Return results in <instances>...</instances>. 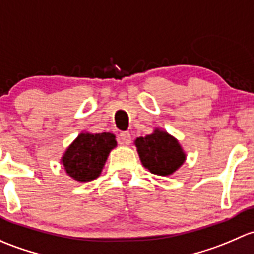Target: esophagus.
I'll list each match as a JSON object with an SVG mask.
<instances>
[{
    "label": "esophagus",
    "instance_id": "34e87169",
    "mask_svg": "<svg viewBox=\"0 0 254 254\" xmlns=\"http://www.w3.org/2000/svg\"><path fill=\"white\" fill-rule=\"evenodd\" d=\"M120 139H121V142L124 143V144H129L130 142H132V137H130L129 132H121L120 133Z\"/></svg>",
    "mask_w": 254,
    "mask_h": 254
}]
</instances>
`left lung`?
<instances>
[{
	"label": "left lung",
	"instance_id": "obj_1",
	"mask_svg": "<svg viewBox=\"0 0 254 254\" xmlns=\"http://www.w3.org/2000/svg\"><path fill=\"white\" fill-rule=\"evenodd\" d=\"M134 144L143 166L154 175L169 176L186 160L179 140L159 128L151 134L137 138Z\"/></svg>",
	"mask_w": 254,
	"mask_h": 254
}]
</instances>
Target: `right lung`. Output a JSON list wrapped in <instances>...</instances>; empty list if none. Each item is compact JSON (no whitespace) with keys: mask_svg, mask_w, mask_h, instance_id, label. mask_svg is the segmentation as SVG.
Returning <instances> with one entry per match:
<instances>
[{"mask_svg":"<svg viewBox=\"0 0 254 254\" xmlns=\"http://www.w3.org/2000/svg\"><path fill=\"white\" fill-rule=\"evenodd\" d=\"M117 145L112 133H80L64 151L61 161L67 175L79 182L100 176L110 151Z\"/></svg>","mask_w":254,"mask_h":254,"instance_id":"1","label":"right lung"}]
</instances>
